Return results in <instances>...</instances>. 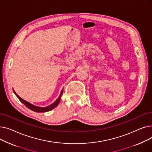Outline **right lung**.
<instances>
[{"label":"right lung","instance_id":"obj_1","mask_svg":"<svg viewBox=\"0 0 152 152\" xmlns=\"http://www.w3.org/2000/svg\"><path fill=\"white\" fill-rule=\"evenodd\" d=\"M13 92H14L15 94L16 95V96H17V97H18V99L28 108H29V109H30V110H33V111H35V112H46V111H50V110L53 109L54 108H55L56 107H57V106L58 105V103H59V102H60V99H61V95H62V94H63V90H62L61 92L60 97L58 98V99H57V100H56L54 103H53L52 105H49V106H48V107H44V108L36 107V106H35V105H33L31 104L30 103H29V102H26V100H23V99H22L21 98H20V97L18 96V95L17 94H16V92H15L14 91H13Z\"/></svg>","mask_w":152,"mask_h":152}]
</instances>
